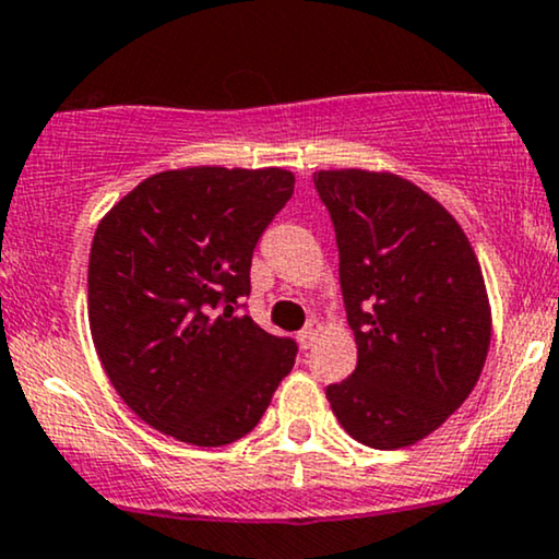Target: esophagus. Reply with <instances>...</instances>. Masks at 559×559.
Listing matches in <instances>:
<instances>
[{"label": "esophagus", "mask_w": 559, "mask_h": 559, "mask_svg": "<svg viewBox=\"0 0 559 559\" xmlns=\"http://www.w3.org/2000/svg\"><path fill=\"white\" fill-rule=\"evenodd\" d=\"M319 334H321V324H319L317 319H311V321H308V324L304 326V330L298 332V343H300V347H304V350H308V347L317 343Z\"/></svg>", "instance_id": "esophagus-1"}]
</instances>
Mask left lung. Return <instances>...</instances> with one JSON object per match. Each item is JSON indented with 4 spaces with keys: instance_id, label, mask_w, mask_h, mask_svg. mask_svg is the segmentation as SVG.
<instances>
[{
    "instance_id": "obj_1",
    "label": "left lung",
    "mask_w": 559,
    "mask_h": 559,
    "mask_svg": "<svg viewBox=\"0 0 559 559\" xmlns=\"http://www.w3.org/2000/svg\"><path fill=\"white\" fill-rule=\"evenodd\" d=\"M356 371L326 386L353 439L397 450L429 437L465 403L487 360L491 308L481 266L448 209L405 177L319 169Z\"/></svg>"
}]
</instances>
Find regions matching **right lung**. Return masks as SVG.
Masks as SVG:
<instances>
[{
    "label": "right lung",
    "instance_id": "obj_1",
    "mask_svg": "<svg viewBox=\"0 0 559 559\" xmlns=\"http://www.w3.org/2000/svg\"><path fill=\"white\" fill-rule=\"evenodd\" d=\"M293 188L280 167L167 169L98 222L91 337L117 395L156 431L195 448L235 442L290 373L293 340L235 317V304L251 293L253 248Z\"/></svg>",
    "mask_w": 559,
    "mask_h": 559
}]
</instances>
